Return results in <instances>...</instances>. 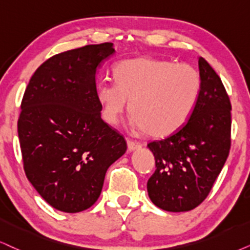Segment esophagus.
Segmentation results:
<instances>
[{
  "mask_svg": "<svg viewBox=\"0 0 250 250\" xmlns=\"http://www.w3.org/2000/svg\"><path fill=\"white\" fill-rule=\"evenodd\" d=\"M127 144H128L129 151H134V150H136V148L141 147V143H140V142L134 141V140H129V138L127 140Z\"/></svg>",
  "mask_w": 250,
  "mask_h": 250,
  "instance_id": "34e87169",
  "label": "esophagus"
}]
</instances>
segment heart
<instances>
[{"instance_id": "obj_1", "label": "heart", "mask_w": 250, "mask_h": 250, "mask_svg": "<svg viewBox=\"0 0 250 250\" xmlns=\"http://www.w3.org/2000/svg\"><path fill=\"white\" fill-rule=\"evenodd\" d=\"M114 76L116 85L105 83L97 91L104 119L115 125L128 100L132 125L153 137H166L186 125L202 88L191 65L146 56L120 62Z\"/></svg>"}]
</instances>
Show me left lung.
<instances>
[{"label":"left lung","instance_id":"1","mask_svg":"<svg viewBox=\"0 0 250 250\" xmlns=\"http://www.w3.org/2000/svg\"><path fill=\"white\" fill-rule=\"evenodd\" d=\"M202 88L197 105L182 128L147 144L156 170L148 197L160 209L185 212L208 197L230 150V106L223 82L207 60H198Z\"/></svg>","mask_w":250,"mask_h":250}]
</instances>
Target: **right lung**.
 I'll return each mask as SVG.
<instances>
[{"label": "right lung", "mask_w": 250, "mask_h": 250, "mask_svg": "<svg viewBox=\"0 0 250 250\" xmlns=\"http://www.w3.org/2000/svg\"><path fill=\"white\" fill-rule=\"evenodd\" d=\"M112 42L60 53L37 69L18 118L25 174L56 210L75 213L96 203L106 170L127 150L102 119L96 74L114 54Z\"/></svg>", "instance_id": "add662e5"}]
</instances>
